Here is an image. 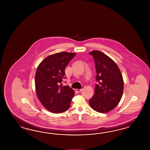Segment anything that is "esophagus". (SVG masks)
Segmentation results:
<instances>
[{
	"label": "esophagus",
	"instance_id": "obj_1",
	"mask_svg": "<svg viewBox=\"0 0 150 150\" xmlns=\"http://www.w3.org/2000/svg\"><path fill=\"white\" fill-rule=\"evenodd\" d=\"M81 91V89H75V91L76 92H77V93H79V92H80Z\"/></svg>",
	"mask_w": 150,
	"mask_h": 150
}]
</instances>
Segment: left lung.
<instances>
[{"label":"left lung","instance_id":"1","mask_svg":"<svg viewBox=\"0 0 150 150\" xmlns=\"http://www.w3.org/2000/svg\"><path fill=\"white\" fill-rule=\"evenodd\" d=\"M95 60L96 80L94 95L89 100L91 108L99 113L113 109L123 95L124 81L121 71L113 60L105 53L93 50L89 53Z\"/></svg>","mask_w":150,"mask_h":150}]
</instances>
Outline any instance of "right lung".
<instances>
[{
	"label": "right lung",
	"instance_id": "1",
	"mask_svg": "<svg viewBox=\"0 0 150 150\" xmlns=\"http://www.w3.org/2000/svg\"><path fill=\"white\" fill-rule=\"evenodd\" d=\"M75 53L67 52L50 55L38 66L35 75V88L38 100L45 109L60 113L69 109L75 94L69 86H62L65 69Z\"/></svg>",
	"mask_w": 150,
	"mask_h": 150
}]
</instances>
